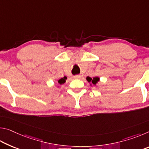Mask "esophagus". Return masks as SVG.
<instances>
[{
  "label": "esophagus",
  "mask_w": 149,
  "mask_h": 149,
  "mask_svg": "<svg viewBox=\"0 0 149 149\" xmlns=\"http://www.w3.org/2000/svg\"><path fill=\"white\" fill-rule=\"evenodd\" d=\"M74 78H75V79H80V78H81V75H74Z\"/></svg>",
  "instance_id": "34e87169"
}]
</instances>
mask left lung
Here are the masks:
<instances>
[{"instance_id":"left-lung-1","label":"left lung","mask_w":149,"mask_h":149,"mask_svg":"<svg viewBox=\"0 0 149 149\" xmlns=\"http://www.w3.org/2000/svg\"><path fill=\"white\" fill-rule=\"evenodd\" d=\"M87 80L89 82H91L93 85H96L97 84V82L99 81V78L98 77H95L93 78V79H92V78H91L90 77H87Z\"/></svg>"}]
</instances>
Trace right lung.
Returning a JSON list of instances; mask_svg holds the SVG:
<instances>
[{"mask_svg":"<svg viewBox=\"0 0 149 149\" xmlns=\"http://www.w3.org/2000/svg\"><path fill=\"white\" fill-rule=\"evenodd\" d=\"M67 79V77H65V76H64V77L61 78V79L58 80V84H64V83L65 82V79Z\"/></svg>","mask_w":149,"mask_h":149,"instance_id":"right-lung-1","label":"right lung"}]
</instances>
